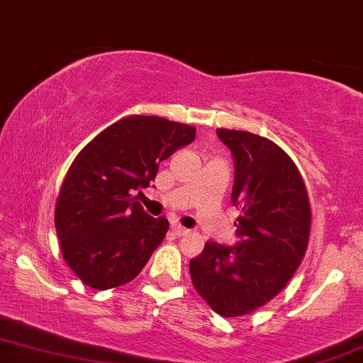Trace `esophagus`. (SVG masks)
Wrapping results in <instances>:
<instances>
[{
  "instance_id": "34e87169",
  "label": "esophagus",
  "mask_w": 363,
  "mask_h": 363,
  "mask_svg": "<svg viewBox=\"0 0 363 363\" xmlns=\"http://www.w3.org/2000/svg\"><path fill=\"white\" fill-rule=\"evenodd\" d=\"M171 230H172V233L177 235V237H182V235H186V233L189 232L186 227L179 225V223H172V225H171Z\"/></svg>"
}]
</instances>
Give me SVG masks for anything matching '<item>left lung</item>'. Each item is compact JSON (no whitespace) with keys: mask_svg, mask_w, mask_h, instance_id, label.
Returning <instances> with one entry per match:
<instances>
[{"mask_svg":"<svg viewBox=\"0 0 363 363\" xmlns=\"http://www.w3.org/2000/svg\"><path fill=\"white\" fill-rule=\"evenodd\" d=\"M217 136L233 156L238 242H207L189 272L217 314L237 318L269 303L293 278L308 248L311 206L298 167L278 145L238 130L218 128Z\"/></svg>","mask_w":363,"mask_h":363,"instance_id":"1","label":"left lung"}]
</instances>
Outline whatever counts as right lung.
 Instances as JSON below:
<instances>
[{"label":"right lung","instance_id":"right-lung-1","mask_svg":"<svg viewBox=\"0 0 363 363\" xmlns=\"http://www.w3.org/2000/svg\"><path fill=\"white\" fill-rule=\"evenodd\" d=\"M194 138V126L135 115L79 152L55 203V230L64 259L86 286L116 288L145 268L169 222L147 216L133 192L150 186L160 162Z\"/></svg>","mask_w":363,"mask_h":363}]
</instances>
